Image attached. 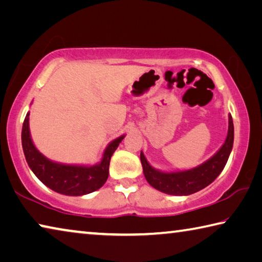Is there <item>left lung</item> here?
Wrapping results in <instances>:
<instances>
[{
  "label": "left lung",
  "mask_w": 262,
  "mask_h": 262,
  "mask_svg": "<svg viewBox=\"0 0 262 262\" xmlns=\"http://www.w3.org/2000/svg\"><path fill=\"white\" fill-rule=\"evenodd\" d=\"M233 145V121L229 117L228 136L222 148L212 156L209 161L201 164L200 166L188 171L181 172H161L152 168L145 159L143 152H141V163L143 167L144 177L148 183L163 193L171 195H189L199 192L211 184L227 164L230 152Z\"/></svg>",
  "instance_id": "1"
}]
</instances>
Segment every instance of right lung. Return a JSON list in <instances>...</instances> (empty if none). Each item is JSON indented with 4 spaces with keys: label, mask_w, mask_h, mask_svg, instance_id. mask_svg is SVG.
I'll return each instance as SVG.
<instances>
[{
    "label": "right lung",
    "mask_w": 262,
    "mask_h": 262,
    "mask_svg": "<svg viewBox=\"0 0 262 262\" xmlns=\"http://www.w3.org/2000/svg\"><path fill=\"white\" fill-rule=\"evenodd\" d=\"M29 113L26 114L21 129V144L31 170L47 187L70 196L89 194L99 189L108 178L111 157L125 136L118 137L106 148L104 157L95 166H75L53 163L42 156L32 143L29 129Z\"/></svg>",
    "instance_id": "add662e5"
}]
</instances>
